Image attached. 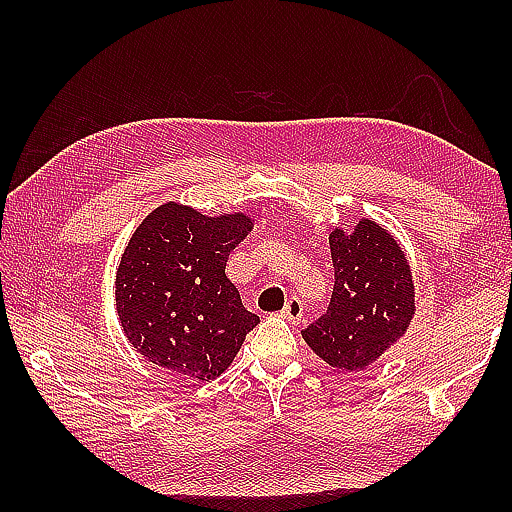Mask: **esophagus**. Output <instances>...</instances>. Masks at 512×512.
<instances>
[{
  "label": "esophagus",
  "instance_id": "1",
  "mask_svg": "<svg viewBox=\"0 0 512 512\" xmlns=\"http://www.w3.org/2000/svg\"><path fill=\"white\" fill-rule=\"evenodd\" d=\"M281 317H284L290 323H299L303 319V303H301V299L290 297L288 303H286V308L281 310Z\"/></svg>",
  "mask_w": 512,
  "mask_h": 512
}]
</instances>
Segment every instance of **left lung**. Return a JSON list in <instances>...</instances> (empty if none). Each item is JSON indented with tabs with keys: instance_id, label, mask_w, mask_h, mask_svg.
Here are the masks:
<instances>
[{
	"instance_id": "1",
	"label": "left lung",
	"mask_w": 512,
	"mask_h": 512,
	"mask_svg": "<svg viewBox=\"0 0 512 512\" xmlns=\"http://www.w3.org/2000/svg\"><path fill=\"white\" fill-rule=\"evenodd\" d=\"M334 290L328 312L301 332L325 363L358 372L398 343L416 314L409 259L387 228L358 220L330 233Z\"/></svg>"
}]
</instances>
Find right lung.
Wrapping results in <instances>:
<instances>
[{
    "label": "right lung",
    "mask_w": 512,
    "mask_h": 512,
    "mask_svg": "<svg viewBox=\"0 0 512 512\" xmlns=\"http://www.w3.org/2000/svg\"><path fill=\"white\" fill-rule=\"evenodd\" d=\"M250 228V215L209 217L178 202L140 222L116 270V312L136 352L195 383L226 372L259 323L224 273Z\"/></svg>",
    "instance_id": "1"
}]
</instances>
